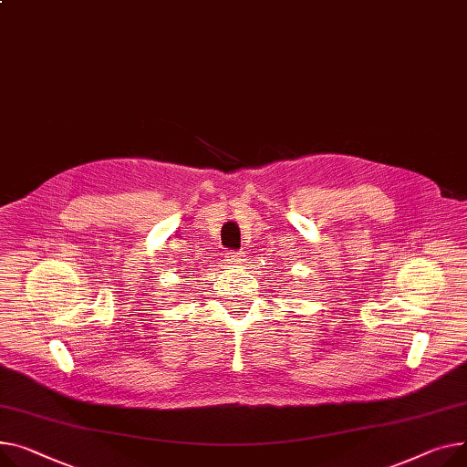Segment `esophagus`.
<instances>
[{
	"mask_svg": "<svg viewBox=\"0 0 467 467\" xmlns=\"http://www.w3.org/2000/svg\"><path fill=\"white\" fill-rule=\"evenodd\" d=\"M225 261L229 265H244L247 259H245L244 252H229V254H225Z\"/></svg>",
	"mask_w": 467,
	"mask_h": 467,
	"instance_id": "1",
	"label": "esophagus"
}]
</instances>
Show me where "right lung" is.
<instances>
[{"label": "right lung", "mask_w": 467, "mask_h": 467, "mask_svg": "<svg viewBox=\"0 0 467 467\" xmlns=\"http://www.w3.org/2000/svg\"><path fill=\"white\" fill-rule=\"evenodd\" d=\"M182 277H188V282H190V277H192V275H190V274H188V275H182Z\"/></svg>", "instance_id": "1"}]
</instances>
